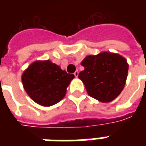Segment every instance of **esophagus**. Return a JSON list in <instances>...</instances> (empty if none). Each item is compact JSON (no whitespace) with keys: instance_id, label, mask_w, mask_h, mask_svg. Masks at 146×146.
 Returning <instances> with one entry per match:
<instances>
[{"instance_id":"1","label":"esophagus","mask_w":146,"mask_h":146,"mask_svg":"<svg viewBox=\"0 0 146 146\" xmlns=\"http://www.w3.org/2000/svg\"><path fill=\"white\" fill-rule=\"evenodd\" d=\"M78 75H79V72H78V70H76V72L74 73V76H76V77H77V76H78Z\"/></svg>"}]
</instances>
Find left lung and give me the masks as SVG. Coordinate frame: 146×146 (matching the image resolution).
Masks as SVG:
<instances>
[{
	"mask_svg": "<svg viewBox=\"0 0 146 146\" xmlns=\"http://www.w3.org/2000/svg\"><path fill=\"white\" fill-rule=\"evenodd\" d=\"M84 70L78 75L91 97L110 102L121 93L128 73V63L120 54L103 51L88 55L81 62Z\"/></svg>",
	"mask_w": 146,
	"mask_h": 146,
	"instance_id": "left-lung-1",
	"label": "left lung"
}]
</instances>
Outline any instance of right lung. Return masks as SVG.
I'll use <instances>...</instances> for the list:
<instances>
[{
    "mask_svg": "<svg viewBox=\"0 0 146 146\" xmlns=\"http://www.w3.org/2000/svg\"><path fill=\"white\" fill-rule=\"evenodd\" d=\"M74 78L50 60L33 62L22 75L27 95L42 106H51L65 97L66 88Z\"/></svg>",
    "mask_w": 146,
    "mask_h": 146,
    "instance_id": "1",
    "label": "right lung"
}]
</instances>
